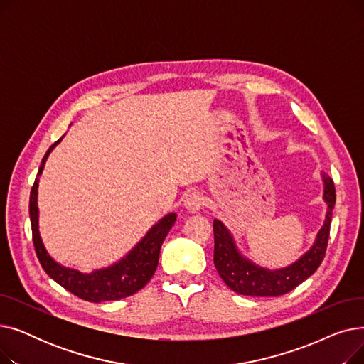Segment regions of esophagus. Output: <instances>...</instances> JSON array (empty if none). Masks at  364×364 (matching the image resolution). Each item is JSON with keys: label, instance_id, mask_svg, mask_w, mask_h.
Listing matches in <instances>:
<instances>
[{"label": "esophagus", "instance_id": "34e87169", "mask_svg": "<svg viewBox=\"0 0 364 364\" xmlns=\"http://www.w3.org/2000/svg\"><path fill=\"white\" fill-rule=\"evenodd\" d=\"M184 206L190 213H198L199 209L203 206V196L199 192H190L186 196Z\"/></svg>", "mask_w": 364, "mask_h": 364}]
</instances>
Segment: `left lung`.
<instances>
[{
  "label": "left lung",
  "mask_w": 364,
  "mask_h": 364,
  "mask_svg": "<svg viewBox=\"0 0 364 364\" xmlns=\"http://www.w3.org/2000/svg\"><path fill=\"white\" fill-rule=\"evenodd\" d=\"M323 199L328 203L326 220L317 233L311 250L284 269L272 272L242 257L227 227L220 220H214V264L220 277L228 288L240 295L279 296L295 289L299 283L309 279L318 269L324 254H326L332 211L336 202L333 180L323 174Z\"/></svg>",
  "instance_id": "obj_1"
}]
</instances>
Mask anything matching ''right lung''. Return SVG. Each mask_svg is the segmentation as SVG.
<instances>
[{"mask_svg":"<svg viewBox=\"0 0 364 364\" xmlns=\"http://www.w3.org/2000/svg\"><path fill=\"white\" fill-rule=\"evenodd\" d=\"M63 139V137H62ZM60 139V140H62ZM60 140H57L46 153L43 158L38 176H41L44 169V164L50 151L59 144ZM38 177L31 190L29 199V215L32 225V240L35 246V252L40 264L43 265L44 272L70 294L76 295L81 299L90 302H102V301H117L127 298L132 294L139 292L147 284V282L155 274V270L159 261L161 246L174 225L177 220V214L171 213L165 215L159 223L153 225L147 235L134 246V250L127 254L125 258L114 262L107 269L95 270L90 274L81 273L78 270L66 269V267L57 264L47 252L46 246L41 240L40 230H38Z\"/></svg>","mask_w":364,"mask_h":364,"instance_id":"1","label":"right lung"}]
</instances>
